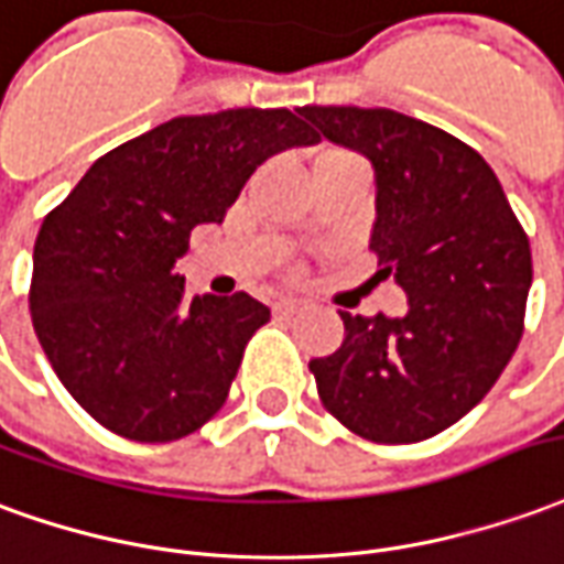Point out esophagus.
I'll return each instance as SVG.
<instances>
[{"label":"esophagus","instance_id":"esophagus-1","mask_svg":"<svg viewBox=\"0 0 564 564\" xmlns=\"http://www.w3.org/2000/svg\"><path fill=\"white\" fill-rule=\"evenodd\" d=\"M301 310V303L297 301H291V297H282V301H275L273 303V313L275 315H294Z\"/></svg>","mask_w":564,"mask_h":564}]
</instances>
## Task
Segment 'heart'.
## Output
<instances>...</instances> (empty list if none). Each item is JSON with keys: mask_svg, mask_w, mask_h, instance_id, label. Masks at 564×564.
Here are the masks:
<instances>
[{"mask_svg": "<svg viewBox=\"0 0 564 564\" xmlns=\"http://www.w3.org/2000/svg\"><path fill=\"white\" fill-rule=\"evenodd\" d=\"M327 154H343V151H327Z\"/></svg>", "mask_w": 564, "mask_h": 564, "instance_id": "heart-1", "label": "heart"}]
</instances>
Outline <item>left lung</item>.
<instances>
[{"label":"left lung","instance_id":"1","mask_svg":"<svg viewBox=\"0 0 564 564\" xmlns=\"http://www.w3.org/2000/svg\"><path fill=\"white\" fill-rule=\"evenodd\" d=\"M377 182L370 249L406 291V313H339L346 337L313 358L318 398L358 437L429 441L486 398L517 352L531 249L492 166L462 139L391 109L303 106Z\"/></svg>","mask_w":564,"mask_h":564}]
</instances>
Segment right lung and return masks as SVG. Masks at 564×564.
<instances>
[{
	"instance_id": "1",
	"label": "right lung",
	"mask_w": 564,
	"mask_h": 564,
	"mask_svg": "<svg viewBox=\"0 0 564 564\" xmlns=\"http://www.w3.org/2000/svg\"><path fill=\"white\" fill-rule=\"evenodd\" d=\"M315 139L289 109L173 118L102 154L42 221L35 337L99 425L166 443L221 410L270 310L246 291L187 301L175 261L194 227L221 225L267 158Z\"/></svg>"
}]
</instances>
